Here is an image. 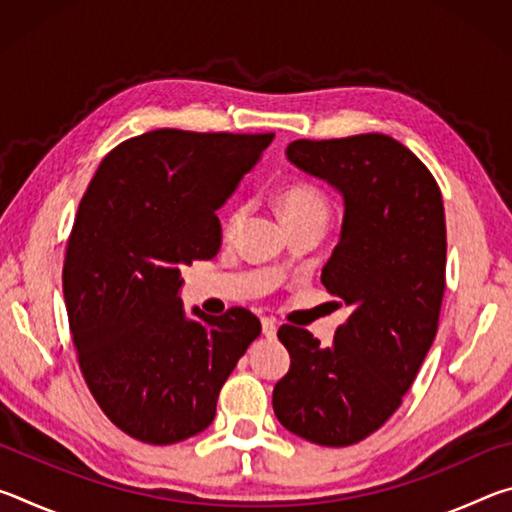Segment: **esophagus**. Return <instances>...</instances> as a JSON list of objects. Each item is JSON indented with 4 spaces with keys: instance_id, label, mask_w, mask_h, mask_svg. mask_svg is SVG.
I'll return each mask as SVG.
<instances>
[{
    "instance_id": "1",
    "label": "esophagus",
    "mask_w": 512,
    "mask_h": 512,
    "mask_svg": "<svg viewBox=\"0 0 512 512\" xmlns=\"http://www.w3.org/2000/svg\"><path fill=\"white\" fill-rule=\"evenodd\" d=\"M262 332H264L266 339H273V336L277 334V323H275V318H268V316H264V318H262Z\"/></svg>"
}]
</instances>
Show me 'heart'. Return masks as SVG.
<instances>
[{
  "label": "heart",
  "instance_id": "1",
  "mask_svg": "<svg viewBox=\"0 0 512 512\" xmlns=\"http://www.w3.org/2000/svg\"><path fill=\"white\" fill-rule=\"evenodd\" d=\"M280 210L284 221H300V219H323L329 216V203L320 189L309 183H293L284 189L280 196ZM248 214L246 203H232L223 216V235L232 237L241 228Z\"/></svg>",
  "mask_w": 512,
  "mask_h": 512
}]
</instances>
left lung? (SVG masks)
Instances as JSON below:
<instances>
[{
	"instance_id": "left-lung-1",
	"label": "left lung",
	"mask_w": 512,
	"mask_h": 512,
	"mask_svg": "<svg viewBox=\"0 0 512 512\" xmlns=\"http://www.w3.org/2000/svg\"><path fill=\"white\" fill-rule=\"evenodd\" d=\"M287 158L343 196L341 239L320 280L350 316L327 348L302 327L277 329L291 368L273 388V411L309 443L348 447L400 409L436 339L443 196L418 155L381 133L296 140Z\"/></svg>"
}]
</instances>
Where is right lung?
I'll return each mask as SVG.
<instances>
[{"label":"right lung","mask_w":512,"mask_h":512,"mask_svg":"<svg viewBox=\"0 0 512 512\" xmlns=\"http://www.w3.org/2000/svg\"><path fill=\"white\" fill-rule=\"evenodd\" d=\"M273 133L162 128L101 160L76 212L63 266L65 307L85 384L112 424L149 445L207 429L221 386L262 325L178 298L180 268L221 248L216 210Z\"/></svg>","instance_id":"right-lung-1"}]
</instances>
